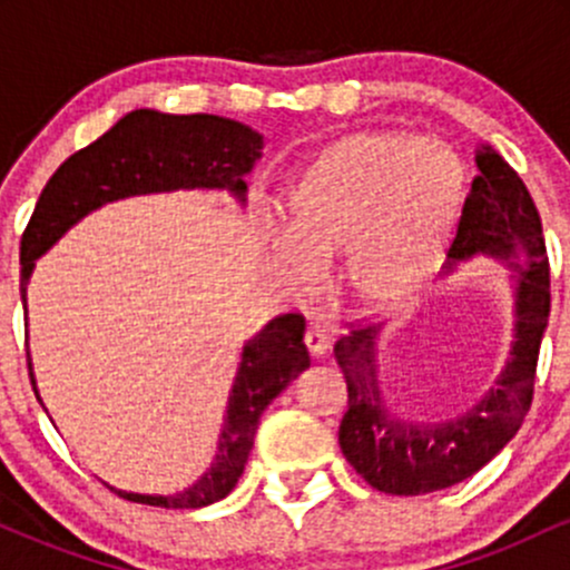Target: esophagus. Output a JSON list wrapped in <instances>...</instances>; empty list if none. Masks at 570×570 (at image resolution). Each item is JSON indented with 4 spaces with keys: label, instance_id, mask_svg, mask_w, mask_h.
I'll use <instances>...</instances> for the list:
<instances>
[{
    "label": "esophagus",
    "instance_id": "34e87169",
    "mask_svg": "<svg viewBox=\"0 0 570 570\" xmlns=\"http://www.w3.org/2000/svg\"><path fill=\"white\" fill-rule=\"evenodd\" d=\"M305 345L311 351V356H324L326 348H330V337H326V330L318 324H311L305 332Z\"/></svg>",
    "mask_w": 570,
    "mask_h": 570
}]
</instances>
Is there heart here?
<instances>
[{
	"label": "heart",
	"instance_id": "1",
	"mask_svg": "<svg viewBox=\"0 0 570 570\" xmlns=\"http://www.w3.org/2000/svg\"><path fill=\"white\" fill-rule=\"evenodd\" d=\"M463 168L448 147L412 134H353L326 147L289 193L292 222L265 219L271 263L294 289L324 278L348 248L353 292L367 303L410 297L440 263Z\"/></svg>",
	"mask_w": 570,
	"mask_h": 570
}]
</instances>
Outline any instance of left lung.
I'll return each instance as SVG.
<instances>
[{"label": "left lung", "mask_w": 570, "mask_h": 570, "mask_svg": "<svg viewBox=\"0 0 570 570\" xmlns=\"http://www.w3.org/2000/svg\"><path fill=\"white\" fill-rule=\"evenodd\" d=\"M472 189L444 271L488 254L514 267V340L499 381L472 410L440 423L410 421L391 407L377 377L381 324H351L335 343L348 385L340 450L372 488L421 495L450 488L499 455L533 402L535 362L549 318V259L541 217L522 179L490 144L476 149ZM520 256L527 265L520 266Z\"/></svg>", "instance_id": "1"}]
</instances>
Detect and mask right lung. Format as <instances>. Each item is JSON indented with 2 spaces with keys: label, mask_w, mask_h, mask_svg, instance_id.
I'll return each mask as SVG.
<instances>
[{
  "label": "right lung",
  "mask_w": 570,
  "mask_h": 570,
  "mask_svg": "<svg viewBox=\"0 0 570 570\" xmlns=\"http://www.w3.org/2000/svg\"><path fill=\"white\" fill-rule=\"evenodd\" d=\"M259 158L263 136L230 117L163 115L155 109L128 112L101 139L63 160L45 185L21 238V299L26 303L35 259L104 203L171 189H227L244 203V176ZM303 335L305 318L299 313H284L244 345L217 455L198 482L171 495L107 488L126 501L163 509H200L225 499L244 474L259 415L299 372L311 367ZM29 377L39 399L31 358Z\"/></svg>",
  "instance_id": "obj_1"
}]
</instances>
